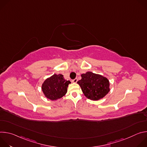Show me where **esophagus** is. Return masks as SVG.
Wrapping results in <instances>:
<instances>
[{"label": "esophagus", "instance_id": "esophagus-1", "mask_svg": "<svg viewBox=\"0 0 147 147\" xmlns=\"http://www.w3.org/2000/svg\"><path fill=\"white\" fill-rule=\"evenodd\" d=\"M77 81H78V79L76 78H75V79L73 80V81H73V82H75V83H76V82H77Z\"/></svg>", "mask_w": 147, "mask_h": 147}]
</instances>
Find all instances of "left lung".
Returning a JSON list of instances; mask_svg holds the SVG:
<instances>
[{
  "label": "left lung",
  "mask_w": 147,
  "mask_h": 147,
  "mask_svg": "<svg viewBox=\"0 0 147 147\" xmlns=\"http://www.w3.org/2000/svg\"><path fill=\"white\" fill-rule=\"evenodd\" d=\"M81 76V79L77 83L87 98L98 100L110 91V83L107 78L91 71L82 74Z\"/></svg>",
  "instance_id": "8db88e82"
}]
</instances>
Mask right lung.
Listing matches in <instances>:
<instances>
[{
  "label": "right lung",
  "mask_w": 147,
  "mask_h": 147,
  "mask_svg": "<svg viewBox=\"0 0 147 147\" xmlns=\"http://www.w3.org/2000/svg\"><path fill=\"white\" fill-rule=\"evenodd\" d=\"M71 82L66 80L62 74H53L45 80L42 90L45 97L52 100H57L66 95Z\"/></svg>",
  "instance_id": "1"
}]
</instances>
